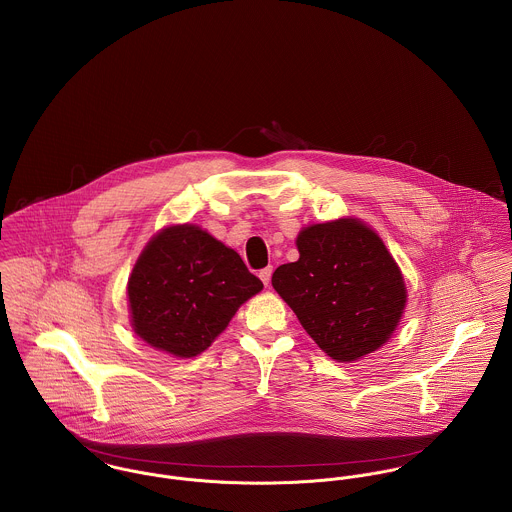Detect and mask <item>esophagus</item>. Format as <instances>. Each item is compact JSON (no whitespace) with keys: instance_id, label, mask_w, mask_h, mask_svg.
Returning a JSON list of instances; mask_svg holds the SVG:
<instances>
[{"instance_id":"1","label":"esophagus","mask_w":512,"mask_h":512,"mask_svg":"<svg viewBox=\"0 0 512 512\" xmlns=\"http://www.w3.org/2000/svg\"><path fill=\"white\" fill-rule=\"evenodd\" d=\"M260 280L264 282V286H270V280H272V266H268V268H264V270H260Z\"/></svg>"}]
</instances>
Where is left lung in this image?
<instances>
[{
  "label": "left lung",
  "instance_id": "1",
  "mask_svg": "<svg viewBox=\"0 0 512 512\" xmlns=\"http://www.w3.org/2000/svg\"><path fill=\"white\" fill-rule=\"evenodd\" d=\"M295 242L299 260L282 264L272 286L311 339L339 363L382 347L402 317L406 288L378 234L339 219L303 228Z\"/></svg>",
  "mask_w": 512,
  "mask_h": 512
}]
</instances>
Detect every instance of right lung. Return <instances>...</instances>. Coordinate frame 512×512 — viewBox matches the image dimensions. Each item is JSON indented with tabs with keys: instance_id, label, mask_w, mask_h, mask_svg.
I'll use <instances>...</instances> for the list:
<instances>
[{
	"instance_id": "1",
	"label": "right lung",
	"mask_w": 512,
	"mask_h": 512,
	"mask_svg": "<svg viewBox=\"0 0 512 512\" xmlns=\"http://www.w3.org/2000/svg\"><path fill=\"white\" fill-rule=\"evenodd\" d=\"M262 288L242 258L209 232L169 226L147 244L130 276L132 325L155 349L197 357Z\"/></svg>"
}]
</instances>
